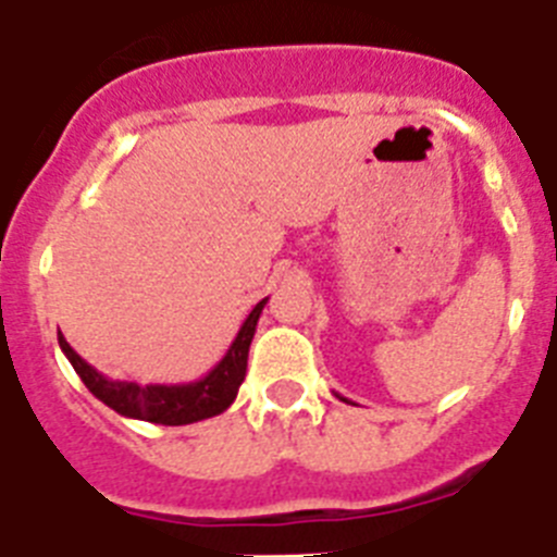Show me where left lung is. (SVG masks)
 <instances>
[{
	"label": "left lung",
	"instance_id": "left-lung-1",
	"mask_svg": "<svg viewBox=\"0 0 557 557\" xmlns=\"http://www.w3.org/2000/svg\"><path fill=\"white\" fill-rule=\"evenodd\" d=\"M338 398H342V395H338ZM342 401H347V398H342Z\"/></svg>",
	"mask_w": 557,
	"mask_h": 557
}]
</instances>
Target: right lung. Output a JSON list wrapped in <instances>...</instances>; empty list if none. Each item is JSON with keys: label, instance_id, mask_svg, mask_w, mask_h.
<instances>
[{"label": "right lung", "instance_id": "1", "mask_svg": "<svg viewBox=\"0 0 557 557\" xmlns=\"http://www.w3.org/2000/svg\"><path fill=\"white\" fill-rule=\"evenodd\" d=\"M268 305V298H261L259 305L252 307L250 315L245 319L238 335L227 347L224 358L213 370L207 372L205 379L190 381V384H136V381H113L108 375L90 367L79 352L73 350L71 344L64 342L59 333V347L79 372L85 387L108 404L110 410H116L124 418H136V421H150V424L164 426H182L193 421H205L219 412H224L230 404L236 401L238 387L247 375V352L250 342L256 335L259 315Z\"/></svg>", "mask_w": 557, "mask_h": 557}]
</instances>
